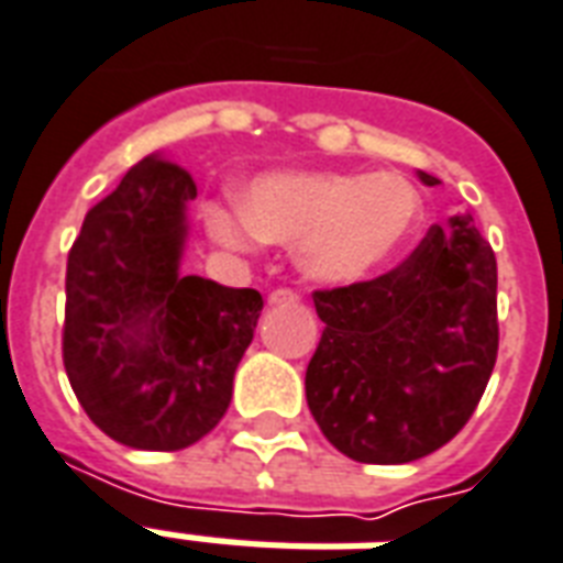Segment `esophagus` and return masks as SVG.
Here are the masks:
<instances>
[{
  "label": "esophagus",
  "instance_id": "34e87169",
  "mask_svg": "<svg viewBox=\"0 0 563 563\" xmlns=\"http://www.w3.org/2000/svg\"><path fill=\"white\" fill-rule=\"evenodd\" d=\"M298 295L289 289H277L268 295V303H272V307H289V303H298Z\"/></svg>",
  "mask_w": 563,
  "mask_h": 563
}]
</instances>
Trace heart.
I'll return each instance as SVG.
<instances>
[{"mask_svg":"<svg viewBox=\"0 0 563 563\" xmlns=\"http://www.w3.org/2000/svg\"><path fill=\"white\" fill-rule=\"evenodd\" d=\"M203 214L209 235L230 251L295 244L307 280L357 286L413 242L422 195L393 170H280L253 179L242 203L212 200Z\"/></svg>","mask_w":563,"mask_h":563,"instance_id":"1","label":"heart"}]
</instances>
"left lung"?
<instances>
[{
	"label": "left lung",
	"instance_id": "obj_1",
	"mask_svg": "<svg viewBox=\"0 0 563 563\" xmlns=\"http://www.w3.org/2000/svg\"><path fill=\"white\" fill-rule=\"evenodd\" d=\"M422 186L440 179L416 170ZM307 366L321 434L360 463H410L461 431L499 351L496 256L470 212L434 224L396 272L316 291Z\"/></svg>",
	"mask_w": 563,
	"mask_h": 563
}]
</instances>
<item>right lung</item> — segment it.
<instances>
[{"label": "right lung", "mask_w": 563, "mask_h": 563, "mask_svg": "<svg viewBox=\"0 0 563 563\" xmlns=\"http://www.w3.org/2000/svg\"><path fill=\"white\" fill-rule=\"evenodd\" d=\"M195 179L150 153L85 214L67 256L64 368L91 422L144 452L203 440L233 398L256 289L183 274Z\"/></svg>", "instance_id": "obj_1"}]
</instances>
